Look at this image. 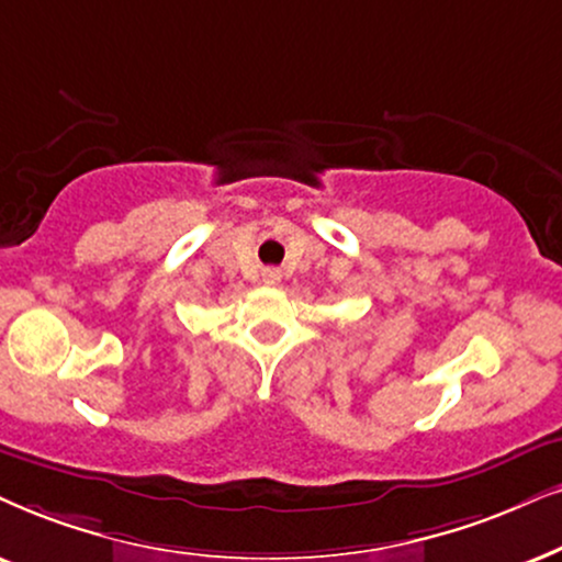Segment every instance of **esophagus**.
Listing matches in <instances>:
<instances>
[{
  "label": "esophagus",
  "mask_w": 562,
  "mask_h": 562,
  "mask_svg": "<svg viewBox=\"0 0 562 562\" xmlns=\"http://www.w3.org/2000/svg\"><path fill=\"white\" fill-rule=\"evenodd\" d=\"M265 280L267 282H277V280H280V272H277V269H269V272L265 274Z\"/></svg>",
  "instance_id": "esophagus-1"
}]
</instances>
